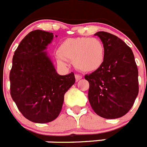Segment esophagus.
<instances>
[{
    "instance_id": "obj_1",
    "label": "esophagus",
    "mask_w": 147,
    "mask_h": 147,
    "mask_svg": "<svg viewBox=\"0 0 147 147\" xmlns=\"http://www.w3.org/2000/svg\"><path fill=\"white\" fill-rule=\"evenodd\" d=\"M75 78H76V81H80L82 78V76H81V75H79V74H76L75 75Z\"/></svg>"
}]
</instances>
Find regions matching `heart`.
Segmentation results:
<instances>
[{
    "instance_id": "heart-1",
    "label": "heart",
    "mask_w": 147,
    "mask_h": 147,
    "mask_svg": "<svg viewBox=\"0 0 147 147\" xmlns=\"http://www.w3.org/2000/svg\"><path fill=\"white\" fill-rule=\"evenodd\" d=\"M58 62H74L75 67L85 73L93 72L102 67L105 59L103 42L96 37L69 38L62 42L57 55Z\"/></svg>"
}]
</instances>
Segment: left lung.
<instances>
[{
  "mask_svg": "<svg viewBox=\"0 0 147 147\" xmlns=\"http://www.w3.org/2000/svg\"><path fill=\"white\" fill-rule=\"evenodd\" d=\"M94 35L105 45V59L99 69L85 76L88 100L97 115L117 119L129 112L138 94L137 65L132 51L117 36L105 32Z\"/></svg>",
  "mask_w": 147,
  "mask_h": 147,
  "instance_id": "8db88e82",
  "label": "left lung"
}]
</instances>
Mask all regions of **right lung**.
Masks as SVG:
<instances>
[{
    "mask_svg": "<svg viewBox=\"0 0 147 147\" xmlns=\"http://www.w3.org/2000/svg\"><path fill=\"white\" fill-rule=\"evenodd\" d=\"M54 37L42 30L29 32L13 56L10 94L22 115L35 123H48L58 117L64 95L75 82L74 74L61 76L43 51Z\"/></svg>",
    "mask_w": 147,
    "mask_h": 147,
    "instance_id": "add662e5",
    "label": "right lung"
}]
</instances>
